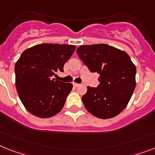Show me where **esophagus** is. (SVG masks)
Instances as JSON below:
<instances>
[{"label":"esophagus","instance_id":"obj_1","mask_svg":"<svg viewBox=\"0 0 155 155\" xmlns=\"http://www.w3.org/2000/svg\"><path fill=\"white\" fill-rule=\"evenodd\" d=\"M73 86L75 87H78V86H80V84H76V83H73Z\"/></svg>","mask_w":155,"mask_h":155}]
</instances>
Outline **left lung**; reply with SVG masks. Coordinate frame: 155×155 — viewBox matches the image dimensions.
<instances>
[{
    "label": "left lung",
    "mask_w": 155,
    "mask_h": 155,
    "mask_svg": "<svg viewBox=\"0 0 155 155\" xmlns=\"http://www.w3.org/2000/svg\"><path fill=\"white\" fill-rule=\"evenodd\" d=\"M76 52L90 71L100 75L99 85L87 87L82 97L86 109L102 119L118 115L136 88V68L128 53L106 44L81 45Z\"/></svg>",
    "instance_id": "left-lung-1"
}]
</instances>
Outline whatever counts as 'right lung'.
Returning <instances> with one entry per match:
<instances>
[{
  "label": "right lung",
  "mask_w": 155,
  "mask_h": 155,
  "mask_svg": "<svg viewBox=\"0 0 155 155\" xmlns=\"http://www.w3.org/2000/svg\"><path fill=\"white\" fill-rule=\"evenodd\" d=\"M75 49L73 45L44 43L22 53L15 65V87L24 107L33 115L51 117L62 110L72 84L52 79Z\"/></svg>",
  "instance_id": "obj_1"
}]
</instances>
